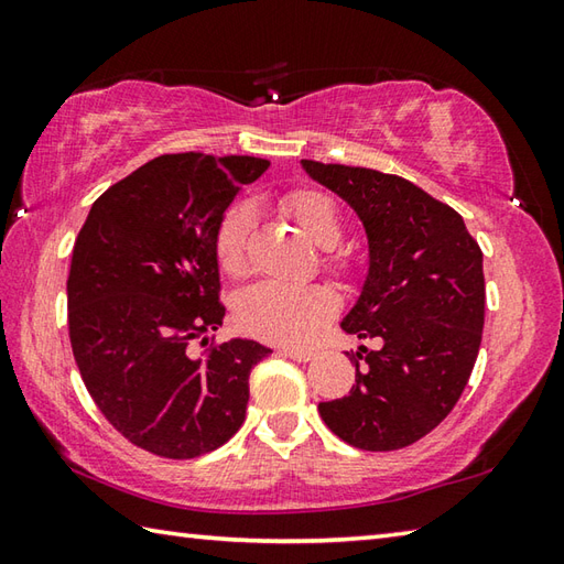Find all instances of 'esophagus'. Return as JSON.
Wrapping results in <instances>:
<instances>
[{"mask_svg":"<svg viewBox=\"0 0 564 564\" xmlns=\"http://www.w3.org/2000/svg\"><path fill=\"white\" fill-rule=\"evenodd\" d=\"M283 356H289V358H293V361H297V364H307L310 358H313L315 354L310 351V349H293V346H283V349H279Z\"/></svg>","mask_w":564,"mask_h":564,"instance_id":"esophagus-1","label":"esophagus"}]
</instances>
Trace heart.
Returning <instances> with one entry per match:
<instances>
[{
	"instance_id": "b5f03b06",
	"label": "heart",
	"mask_w": 564,
	"mask_h": 564,
	"mask_svg": "<svg viewBox=\"0 0 564 564\" xmlns=\"http://www.w3.org/2000/svg\"><path fill=\"white\" fill-rule=\"evenodd\" d=\"M285 215L319 249H334L341 242L344 223L337 200L319 188H295L281 198ZM251 235V210L247 203H232L225 210L215 232V259L230 275L247 271V245ZM327 267L337 273L349 271V259L329 254ZM337 310V297L325 285L291 289L279 283H259L237 301V325L251 337L275 344H305L325 327Z\"/></svg>"
}]
</instances>
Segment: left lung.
<instances>
[{"instance_id":"1","label":"left lung","mask_w":564,"mask_h":564,"mask_svg":"<svg viewBox=\"0 0 564 564\" xmlns=\"http://www.w3.org/2000/svg\"><path fill=\"white\" fill-rule=\"evenodd\" d=\"M344 198L368 237V271L341 329L380 339L346 351L356 386L319 402L334 434L361 451H398L436 429L460 400L485 327L482 249L446 203L402 176L301 160Z\"/></svg>"}]
</instances>
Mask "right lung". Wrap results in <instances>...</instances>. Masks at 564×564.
Here are the masks:
<instances>
[{"instance_id": "obj_1", "label": "right lung", "mask_w": 564, "mask_h": 564, "mask_svg": "<svg viewBox=\"0 0 564 564\" xmlns=\"http://www.w3.org/2000/svg\"><path fill=\"white\" fill-rule=\"evenodd\" d=\"M259 158L162 154L106 188L77 235L69 341L91 400L116 431L162 458H198L245 422L249 373L271 349L223 327L215 232Z\"/></svg>"}]
</instances>
